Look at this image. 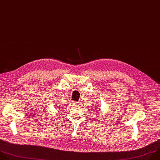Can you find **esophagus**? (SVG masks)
I'll use <instances>...</instances> for the list:
<instances>
[{
  "mask_svg": "<svg viewBox=\"0 0 160 160\" xmlns=\"http://www.w3.org/2000/svg\"><path fill=\"white\" fill-rule=\"evenodd\" d=\"M78 102H74V104H76V105H78Z\"/></svg>",
  "mask_w": 160,
  "mask_h": 160,
  "instance_id": "esophagus-1",
  "label": "esophagus"
}]
</instances>
